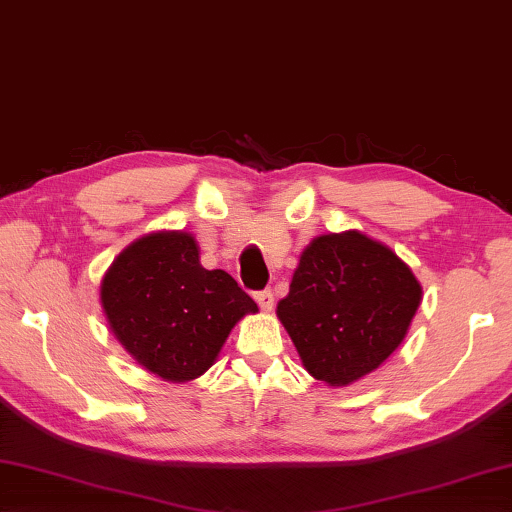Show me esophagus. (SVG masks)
<instances>
[{
  "label": "esophagus",
  "mask_w": 512,
  "mask_h": 512,
  "mask_svg": "<svg viewBox=\"0 0 512 512\" xmlns=\"http://www.w3.org/2000/svg\"><path fill=\"white\" fill-rule=\"evenodd\" d=\"M255 299L257 304L262 306V310H273V304H275V297L270 290H259V293H255Z\"/></svg>",
  "instance_id": "obj_1"
}]
</instances>
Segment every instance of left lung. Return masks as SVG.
Masks as SVG:
<instances>
[{"instance_id": "left-lung-1", "label": "left lung", "mask_w": 512, "mask_h": 512, "mask_svg": "<svg viewBox=\"0 0 512 512\" xmlns=\"http://www.w3.org/2000/svg\"><path fill=\"white\" fill-rule=\"evenodd\" d=\"M419 304L422 284L393 248L344 230L304 248L277 319L308 375L350 386L395 353Z\"/></svg>"}]
</instances>
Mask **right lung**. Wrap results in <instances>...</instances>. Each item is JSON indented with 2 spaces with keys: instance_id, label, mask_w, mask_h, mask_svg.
<instances>
[{
  "instance_id": "1",
  "label": "right lung",
  "mask_w": 512,
  "mask_h": 512,
  "mask_svg": "<svg viewBox=\"0 0 512 512\" xmlns=\"http://www.w3.org/2000/svg\"><path fill=\"white\" fill-rule=\"evenodd\" d=\"M99 302L126 353L173 384L202 377L239 319L259 310L226 270L202 266L186 230L128 244L104 273Z\"/></svg>"
}]
</instances>
